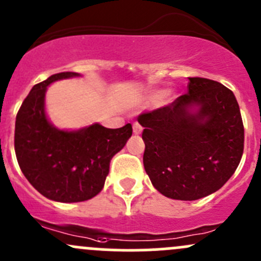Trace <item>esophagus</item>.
Returning <instances> with one entry per match:
<instances>
[{"mask_svg": "<svg viewBox=\"0 0 261 261\" xmlns=\"http://www.w3.org/2000/svg\"><path fill=\"white\" fill-rule=\"evenodd\" d=\"M133 133L136 134V136H138V134L142 133V127H141V124H139V123L136 122L133 124Z\"/></svg>", "mask_w": 261, "mask_h": 261, "instance_id": "34e87169", "label": "esophagus"}]
</instances>
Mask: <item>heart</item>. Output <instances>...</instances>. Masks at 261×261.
I'll return each mask as SVG.
<instances>
[{"mask_svg":"<svg viewBox=\"0 0 261 261\" xmlns=\"http://www.w3.org/2000/svg\"><path fill=\"white\" fill-rule=\"evenodd\" d=\"M165 95H166L165 91L158 90V91H154V93L150 94L149 99H150V100H152V101H154V103H158V101H161L163 98H165Z\"/></svg>","mask_w":261,"mask_h":261,"instance_id":"obj_1","label":"heart"}]
</instances>
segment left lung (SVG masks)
<instances>
[{"label":"left lung","mask_w":261,"mask_h":261,"mask_svg":"<svg viewBox=\"0 0 261 261\" xmlns=\"http://www.w3.org/2000/svg\"><path fill=\"white\" fill-rule=\"evenodd\" d=\"M138 122L144 170L158 192L195 201L221 189L244 152V125L235 95L205 77H189V93Z\"/></svg>","instance_id":"obj_1"}]
</instances>
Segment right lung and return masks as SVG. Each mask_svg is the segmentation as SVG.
I'll return each mask as SVG.
<instances>
[{"instance_id":"obj_1","label":"right lung","mask_w":261,"mask_h":261,"mask_svg":"<svg viewBox=\"0 0 261 261\" xmlns=\"http://www.w3.org/2000/svg\"><path fill=\"white\" fill-rule=\"evenodd\" d=\"M79 76V72H59L34 85L16 117L18 166L35 189L56 202H82L98 195L109 173L111 160L132 136L129 123L117 129L94 123L66 130L50 122L45 111L47 87Z\"/></svg>"}]
</instances>
